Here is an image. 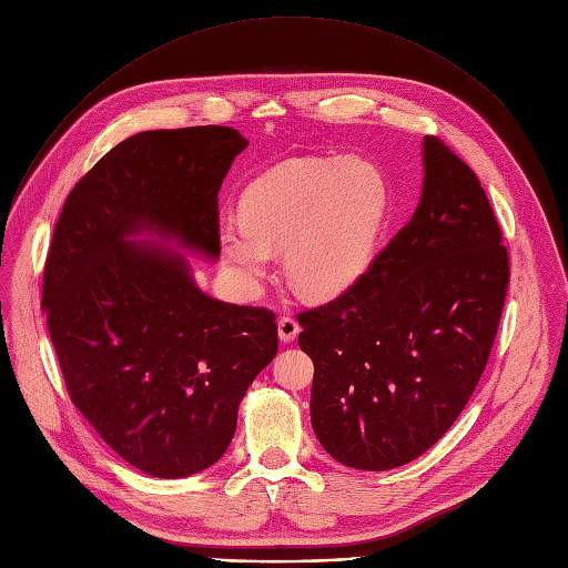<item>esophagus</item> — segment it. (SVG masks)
<instances>
[{
  "mask_svg": "<svg viewBox=\"0 0 568 568\" xmlns=\"http://www.w3.org/2000/svg\"><path fill=\"white\" fill-rule=\"evenodd\" d=\"M277 332H280V338L284 343H291V341H295V336L300 332V323L295 318H291V316H282L277 321Z\"/></svg>",
  "mask_w": 568,
  "mask_h": 568,
  "instance_id": "34e87169",
  "label": "esophagus"
}]
</instances>
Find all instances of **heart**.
Returning a JSON list of instances; mask_svg holds the SVG:
<instances>
[{
  "label": "heart",
  "instance_id": "1",
  "mask_svg": "<svg viewBox=\"0 0 568 568\" xmlns=\"http://www.w3.org/2000/svg\"><path fill=\"white\" fill-rule=\"evenodd\" d=\"M241 221L217 232L225 264L245 288L264 280L271 252L284 247L288 282L327 300L368 268L388 221L390 191L364 159H291L250 182Z\"/></svg>",
  "mask_w": 568,
  "mask_h": 568
}]
</instances>
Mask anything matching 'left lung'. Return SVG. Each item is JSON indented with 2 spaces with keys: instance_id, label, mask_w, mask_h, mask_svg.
I'll use <instances>...</instances> for the list:
<instances>
[{
  "instance_id": "8db88e82",
  "label": "left lung",
  "mask_w": 568,
  "mask_h": 568,
  "mask_svg": "<svg viewBox=\"0 0 568 568\" xmlns=\"http://www.w3.org/2000/svg\"><path fill=\"white\" fill-rule=\"evenodd\" d=\"M423 161L412 221L351 288L297 314L314 362V432L359 470L403 466L450 429L507 297L509 254L475 172L436 136H425Z\"/></svg>"
}]
</instances>
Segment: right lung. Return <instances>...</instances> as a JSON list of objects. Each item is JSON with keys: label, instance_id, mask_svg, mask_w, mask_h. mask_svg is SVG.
I'll return each mask as SVG.
<instances>
[{"label": "right lung", "instance_id": "1", "mask_svg": "<svg viewBox=\"0 0 568 568\" xmlns=\"http://www.w3.org/2000/svg\"><path fill=\"white\" fill-rule=\"evenodd\" d=\"M247 141L232 126L141 132L70 191L42 275V310L70 400L104 444L154 477L215 464L252 379L277 355L275 314L204 295L184 254L211 258L217 191Z\"/></svg>", "mask_w": 568, "mask_h": 568}]
</instances>
